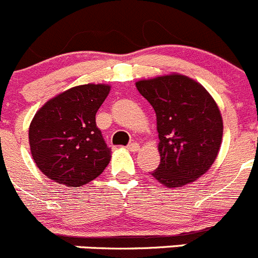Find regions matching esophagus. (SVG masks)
<instances>
[{"label":"esophagus","mask_w":258,"mask_h":258,"mask_svg":"<svg viewBox=\"0 0 258 258\" xmlns=\"http://www.w3.org/2000/svg\"><path fill=\"white\" fill-rule=\"evenodd\" d=\"M127 149H128L130 151H132V153H136V151L140 150V145L137 143H131L128 146H127Z\"/></svg>","instance_id":"obj_1"}]
</instances>
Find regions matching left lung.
<instances>
[{
    "instance_id": "8db88e82",
    "label": "left lung",
    "mask_w": 258,
    "mask_h": 258,
    "mask_svg": "<svg viewBox=\"0 0 258 258\" xmlns=\"http://www.w3.org/2000/svg\"><path fill=\"white\" fill-rule=\"evenodd\" d=\"M136 88L156 114L160 164L153 177L168 188L199 179L214 164L223 140V117L213 96L182 74L139 80Z\"/></svg>"
}]
</instances>
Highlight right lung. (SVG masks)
Wrapping results in <instances>:
<instances>
[{
  "instance_id": "right-lung-1",
  "label": "right lung",
  "mask_w": 258,
  "mask_h": 258,
  "mask_svg": "<svg viewBox=\"0 0 258 258\" xmlns=\"http://www.w3.org/2000/svg\"><path fill=\"white\" fill-rule=\"evenodd\" d=\"M109 91L107 84L74 86L35 113L29 127V145L45 177L67 187H80L107 168L112 151L96 127L95 114Z\"/></svg>"
}]
</instances>
